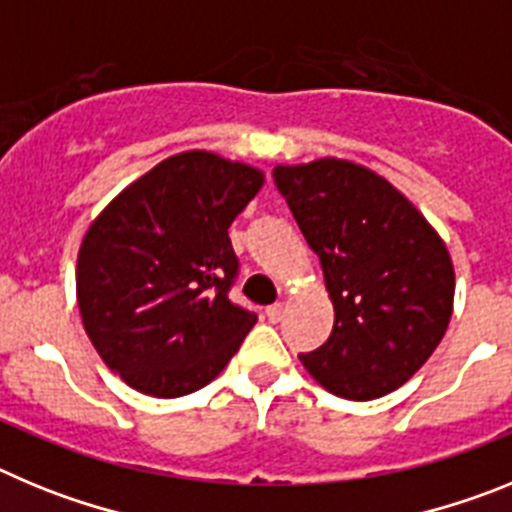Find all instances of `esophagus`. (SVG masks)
<instances>
[{
    "mask_svg": "<svg viewBox=\"0 0 512 512\" xmlns=\"http://www.w3.org/2000/svg\"><path fill=\"white\" fill-rule=\"evenodd\" d=\"M282 315H284V305H282V302L266 307V318H269L271 323H277V320H282Z\"/></svg>",
    "mask_w": 512,
    "mask_h": 512,
    "instance_id": "34e87169",
    "label": "esophagus"
}]
</instances>
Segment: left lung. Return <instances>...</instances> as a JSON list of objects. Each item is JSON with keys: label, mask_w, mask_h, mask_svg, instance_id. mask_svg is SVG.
<instances>
[{"label": "left lung", "mask_w": 512, "mask_h": 512, "mask_svg": "<svg viewBox=\"0 0 512 512\" xmlns=\"http://www.w3.org/2000/svg\"><path fill=\"white\" fill-rule=\"evenodd\" d=\"M271 176L318 253L336 312L328 341L300 361L346 400L402 387L449 328L454 266L443 241L408 197L364 166L323 158Z\"/></svg>", "instance_id": "8db88e82"}]
</instances>
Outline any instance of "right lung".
I'll list each match as a JSON object with an SVG mask.
<instances>
[{
  "label": "right lung",
  "mask_w": 512,
  "mask_h": 512,
  "mask_svg": "<svg viewBox=\"0 0 512 512\" xmlns=\"http://www.w3.org/2000/svg\"><path fill=\"white\" fill-rule=\"evenodd\" d=\"M264 174L189 151L153 166L89 225L76 297L97 354L151 397L197 392L256 323L230 300L238 256L228 228Z\"/></svg>",
  "instance_id": "right-lung-1"
}]
</instances>
